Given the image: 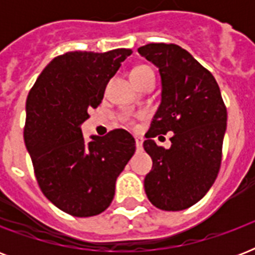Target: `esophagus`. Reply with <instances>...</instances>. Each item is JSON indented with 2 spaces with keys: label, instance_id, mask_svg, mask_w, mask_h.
Returning <instances> with one entry per match:
<instances>
[{
  "label": "esophagus",
  "instance_id": "obj_1",
  "mask_svg": "<svg viewBox=\"0 0 255 255\" xmlns=\"http://www.w3.org/2000/svg\"><path fill=\"white\" fill-rule=\"evenodd\" d=\"M135 141H136V148H137V151L143 149V137L135 136Z\"/></svg>",
  "mask_w": 255,
  "mask_h": 255
}]
</instances>
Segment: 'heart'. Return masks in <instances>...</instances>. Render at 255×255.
Masks as SVG:
<instances>
[{
    "label": "heart",
    "mask_w": 255,
    "mask_h": 255,
    "mask_svg": "<svg viewBox=\"0 0 255 255\" xmlns=\"http://www.w3.org/2000/svg\"><path fill=\"white\" fill-rule=\"evenodd\" d=\"M148 71H152V70L149 69L148 66H136L135 69L131 71V79H136V78L141 77L143 74L148 73ZM124 122H127L128 124H132V120L129 119L128 116H126V118H124Z\"/></svg>",
    "instance_id": "b5f03b06"
}]
</instances>
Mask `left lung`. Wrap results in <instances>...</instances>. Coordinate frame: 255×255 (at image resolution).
<instances>
[{
    "mask_svg": "<svg viewBox=\"0 0 255 255\" xmlns=\"http://www.w3.org/2000/svg\"><path fill=\"white\" fill-rule=\"evenodd\" d=\"M137 51L161 77V103L143 144L153 163L144 189L159 209H188L205 196L220 170L225 103L212 73L180 46L148 43ZM168 131L174 136L165 150L153 137Z\"/></svg>",
    "mask_w": 255,
    "mask_h": 255,
    "instance_id": "left-lung-1",
    "label": "left lung"
}]
</instances>
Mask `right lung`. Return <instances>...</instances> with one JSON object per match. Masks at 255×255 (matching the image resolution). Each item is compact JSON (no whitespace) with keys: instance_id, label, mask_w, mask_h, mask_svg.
<instances>
[{"instance_id":"1","label":"right lung","mask_w":255,"mask_h":255,"mask_svg":"<svg viewBox=\"0 0 255 255\" xmlns=\"http://www.w3.org/2000/svg\"><path fill=\"white\" fill-rule=\"evenodd\" d=\"M129 49L107 53L70 51L54 58L26 100L23 139L34 173L49 201L74 217H92L111 204L116 178L135 153L124 129L85 141L81 126Z\"/></svg>"}]
</instances>
